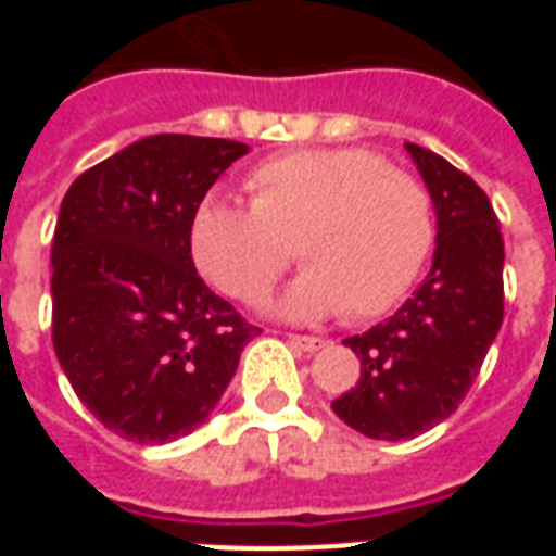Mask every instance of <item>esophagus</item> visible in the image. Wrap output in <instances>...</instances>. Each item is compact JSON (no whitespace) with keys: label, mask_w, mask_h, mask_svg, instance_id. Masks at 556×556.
Masks as SVG:
<instances>
[{"label":"esophagus","mask_w":556,"mask_h":556,"mask_svg":"<svg viewBox=\"0 0 556 556\" xmlns=\"http://www.w3.org/2000/svg\"><path fill=\"white\" fill-rule=\"evenodd\" d=\"M289 342L294 345V349H301V351H318V349H325V339H318V337H289Z\"/></svg>","instance_id":"esophagus-1"}]
</instances>
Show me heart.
<instances>
[{"label":"heart","mask_w":556,"mask_h":556,"mask_svg":"<svg viewBox=\"0 0 556 556\" xmlns=\"http://www.w3.org/2000/svg\"><path fill=\"white\" fill-rule=\"evenodd\" d=\"M253 205L223 193L195 205L187 247L195 270L238 301L262 298L289 265L306 270L267 301L286 321L342 313L366 321L396 306L429 258L434 211L426 187L361 148H315L265 160L247 178Z\"/></svg>","instance_id":"obj_1"}]
</instances>
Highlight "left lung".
I'll return each instance as SVG.
<instances>
[{
    "mask_svg": "<svg viewBox=\"0 0 556 556\" xmlns=\"http://www.w3.org/2000/svg\"><path fill=\"white\" fill-rule=\"evenodd\" d=\"M434 207V255L396 313L349 345L361 381L330 408L375 441H408L450 417L503 321V238L489 195L429 148L405 142Z\"/></svg>",
    "mask_w": 556,
    "mask_h": 556,
    "instance_id": "8db88e82",
    "label": "left lung"
}]
</instances>
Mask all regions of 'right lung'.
Returning <instances> with one entry per match:
<instances>
[{
	"label": "right lung",
	"mask_w": 556,
	"mask_h": 556,
	"mask_svg": "<svg viewBox=\"0 0 556 556\" xmlns=\"http://www.w3.org/2000/svg\"><path fill=\"white\" fill-rule=\"evenodd\" d=\"M250 146L157 134L83 172L53 235V345L79 402L118 438L202 426L258 337L195 274V205Z\"/></svg>",
	"instance_id": "obj_1"
}]
</instances>
